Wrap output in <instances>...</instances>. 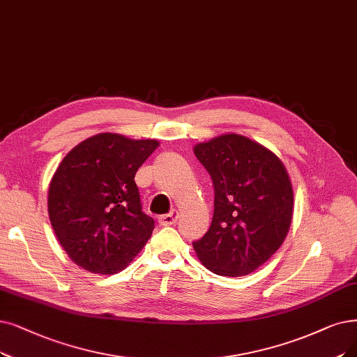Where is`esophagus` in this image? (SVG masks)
I'll return each instance as SVG.
<instances>
[{"instance_id":"1","label":"esophagus","mask_w":357,"mask_h":357,"mask_svg":"<svg viewBox=\"0 0 357 357\" xmlns=\"http://www.w3.org/2000/svg\"><path fill=\"white\" fill-rule=\"evenodd\" d=\"M177 218H178V212L173 209L171 212L165 213V215H161V217L158 218V222H160L161 225L167 227V225H173V224H176Z\"/></svg>"}]
</instances>
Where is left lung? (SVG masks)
<instances>
[{
    "label": "left lung",
    "mask_w": 357,
    "mask_h": 357,
    "mask_svg": "<svg viewBox=\"0 0 357 357\" xmlns=\"http://www.w3.org/2000/svg\"><path fill=\"white\" fill-rule=\"evenodd\" d=\"M193 151L215 192L211 227L193 241V249L213 274L248 275L280 249L289 233L293 189L286 167L240 135L218 136Z\"/></svg>",
    "instance_id": "left-lung-1"
}]
</instances>
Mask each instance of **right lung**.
<instances>
[{
	"mask_svg": "<svg viewBox=\"0 0 357 357\" xmlns=\"http://www.w3.org/2000/svg\"><path fill=\"white\" fill-rule=\"evenodd\" d=\"M156 140L101 133L71 149L48 190L54 233L71 261L95 274H117L153 231L135 176L158 148Z\"/></svg>",
	"mask_w": 357,
	"mask_h": 357,
	"instance_id": "add662e5",
	"label": "right lung"
}]
</instances>
